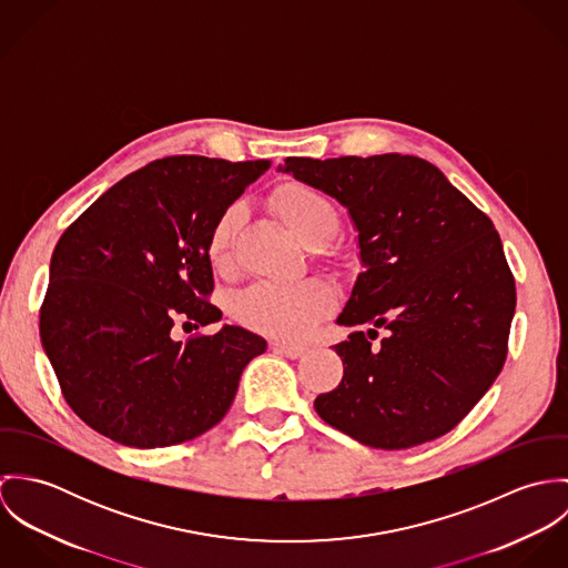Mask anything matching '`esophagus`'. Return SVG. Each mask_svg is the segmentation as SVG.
Listing matches in <instances>:
<instances>
[{
    "label": "esophagus",
    "instance_id": "1",
    "mask_svg": "<svg viewBox=\"0 0 568 568\" xmlns=\"http://www.w3.org/2000/svg\"><path fill=\"white\" fill-rule=\"evenodd\" d=\"M273 349L282 356H288V358H300L306 354V347L304 345H297V343H286V341H275L273 343Z\"/></svg>",
    "mask_w": 568,
    "mask_h": 568
}]
</instances>
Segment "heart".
I'll return each mask as SVG.
<instances>
[{
  "instance_id": "b5f03b06",
  "label": "heart",
  "mask_w": 568,
  "mask_h": 568,
  "mask_svg": "<svg viewBox=\"0 0 568 568\" xmlns=\"http://www.w3.org/2000/svg\"><path fill=\"white\" fill-rule=\"evenodd\" d=\"M271 205L284 225L311 246L329 241L338 227V214L332 201L306 183H284ZM239 227V210H225L210 230L207 260L216 271L232 264ZM334 308V291L322 280H302L291 284H257L236 302V315L264 334L280 338H300L308 334L320 320Z\"/></svg>"
}]
</instances>
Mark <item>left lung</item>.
I'll return each mask as SVG.
<instances>
[{"label": "left lung", "instance_id": "1", "mask_svg": "<svg viewBox=\"0 0 568 568\" xmlns=\"http://www.w3.org/2000/svg\"><path fill=\"white\" fill-rule=\"evenodd\" d=\"M280 170L347 207L365 266L336 324L369 329L334 345L343 378L317 396L320 417L383 450L446 435L507 356L516 284L491 221L413 155L286 158ZM378 326L388 336L374 346Z\"/></svg>", "mask_w": 568, "mask_h": 568}]
</instances>
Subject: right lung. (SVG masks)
Masks as SVG:
<instances>
[{"instance_id": "1", "label": "right lung", "mask_w": 568, "mask_h": 568, "mask_svg": "<svg viewBox=\"0 0 568 568\" xmlns=\"http://www.w3.org/2000/svg\"><path fill=\"white\" fill-rule=\"evenodd\" d=\"M271 162L174 155L113 187L63 232L39 332L63 398L87 426L133 448L183 444L219 424L266 341L239 325L174 341L176 322L210 325L216 219Z\"/></svg>"}]
</instances>
